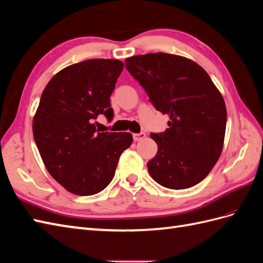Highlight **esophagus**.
<instances>
[{
  "label": "esophagus",
  "instance_id": "1",
  "mask_svg": "<svg viewBox=\"0 0 263 263\" xmlns=\"http://www.w3.org/2000/svg\"><path fill=\"white\" fill-rule=\"evenodd\" d=\"M145 136H146V134L142 132V133H139V134H134L133 138H134V140H135V142H138V140L144 139Z\"/></svg>",
  "mask_w": 263,
  "mask_h": 263
}]
</instances>
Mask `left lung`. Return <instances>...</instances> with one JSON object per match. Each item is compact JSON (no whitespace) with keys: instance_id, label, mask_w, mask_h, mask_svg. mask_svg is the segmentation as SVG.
<instances>
[{"instance_id":"left-lung-1","label":"left lung","mask_w":263,"mask_h":263,"mask_svg":"<svg viewBox=\"0 0 263 263\" xmlns=\"http://www.w3.org/2000/svg\"><path fill=\"white\" fill-rule=\"evenodd\" d=\"M128 70L155 109L168 115V128L152 133L158 149L147 163L153 180L184 190L208 176L223 148L227 108L205 70L186 58L147 53L126 59Z\"/></svg>"}]
</instances>
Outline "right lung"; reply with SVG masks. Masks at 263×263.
<instances>
[{
	"mask_svg": "<svg viewBox=\"0 0 263 263\" xmlns=\"http://www.w3.org/2000/svg\"><path fill=\"white\" fill-rule=\"evenodd\" d=\"M124 65L90 59L58 72L41 95L32 124L50 175L70 193L93 195L107 187L119 157L132 145L129 133H99L93 120L114 117L110 96Z\"/></svg>",
	"mask_w": 263,
	"mask_h": 263,
	"instance_id": "obj_1",
	"label": "right lung"
}]
</instances>
